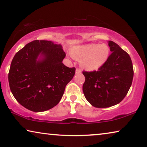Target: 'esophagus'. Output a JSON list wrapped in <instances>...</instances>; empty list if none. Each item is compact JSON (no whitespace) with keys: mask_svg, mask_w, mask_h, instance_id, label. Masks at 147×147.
I'll list each match as a JSON object with an SVG mask.
<instances>
[{"mask_svg":"<svg viewBox=\"0 0 147 147\" xmlns=\"http://www.w3.org/2000/svg\"><path fill=\"white\" fill-rule=\"evenodd\" d=\"M81 73V70L79 69H76V74H80Z\"/></svg>","mask_w":147,"mask_h":147,"instance_id":"obj_1","label":"esophagus"}]
</instances>
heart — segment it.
Segmentation results:
<instances>
[{"label":"heart","mask_w":147,"mask_h":147,"mask_svg":"<svg viewBox=\"0 0 147 147\" xmlns=\"http://www.w3.org/2000/svg\"><path fill=\"white\" fill-rule=\"evenodd\" d=\"M109 46L105 44H92L75 46L71 50V55L82 69L87 71H95L103 66L108 59Z\"/></svg>","instance_id":"1"}]
</instances>
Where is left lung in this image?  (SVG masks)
<instances>
[{"label":"left lung","instance_id":"obj_1","mask_svg":"<svg viewBox=\"0 0 147 147\" xmlns=\"http://www.w3.org/2000/svg\"><path fill=\"white\" fill-rule=\"evenodd\" d=\"M112 52L97 71H83L84 94L92 106L107 108L122 101L131 87L134 69L129 54L117 44L109 41Z\"/></svg>","mask_w":147,"mask_h":147}]
</instances>
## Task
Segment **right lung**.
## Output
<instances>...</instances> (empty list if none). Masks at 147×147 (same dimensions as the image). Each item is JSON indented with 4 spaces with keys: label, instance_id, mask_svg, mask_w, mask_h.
I'll return each instance as SVG.
<instances>
[{
    "label": "right lung",
    "instance_id": "right-lung-1",
    "mask_svg": "<svg viewBox=\"0 0 147 147\" xmlns=\"http://www.w3.org/2000/svg\"><path fill=\"white\" fill-rule=\"evenodd\" d=\"M65 53L61 44L36 40L16 53L11 63L8 82L20 104L33 112H43L59 103L75 68L62 61Z\"/></svg>",
    "mask_w": 147,
    "mask_h": 147
}]
</instances>
